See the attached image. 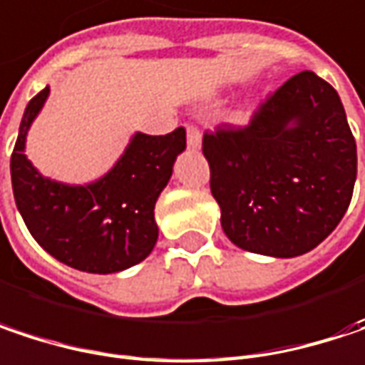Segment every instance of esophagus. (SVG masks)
Masks as SVG:
<instances>
[{"label":"esophagus","instance_id":"34e87169","mask_svg":"<svg viewBox=\"0 0 365 365\" xmlns=\"http://www.w3.org/2000/svg\"><path fill=\"white\" fill-rule=\"evenodd\" d=\"M185 131H187V148L200 150V146H202V135H200L198 127L187 125V127H185Z\"/></svg>","mask_w":365,"mask_h":365}]
</instances>
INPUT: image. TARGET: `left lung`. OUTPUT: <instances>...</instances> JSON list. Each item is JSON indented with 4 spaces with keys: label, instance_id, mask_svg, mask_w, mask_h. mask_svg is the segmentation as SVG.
Returning <instances> with one entry per match:
<instances>
[{
    "label": "left lung",
    "instance_id": "1",
    "mask_svg": "<svg viewBox=\"0 0 365 365\" xmlns=\"http://www.w3.org/2000/svg\"><path fill=\"white\" fill-rule=\"evenodd\" d=\"M221 227L238 249L290 259L347 213L357 148L336 89L312 71L288 79L247 127L202 138Z\"/></svg>",
    "mask_w": 365,
    "mask_h": 365
}]
</instances>
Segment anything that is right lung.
I'll use <instances>...</instances> for the list:
<instances>
[{
  "instance_id": "add662e5",
  "label": "right lung",
  "mask_w": 365,
  "mask_h": 365,
  "mask_svg": "<svg viewBox=\"0 0 365 365\" xmlns=\"http://www.w3.org/2000/svg\"><path fill=\"white\" fill-rule=\"evenodd\" d=\"M50 87L24 108L12 160V190L31 236L60 263L87 274H116L148 257L158 225L154 205L185 150V129L167 135L135 131L115 167L83 185L39 173L26 158V133L41 113Z\"/></svg>"
}]
</instances>
